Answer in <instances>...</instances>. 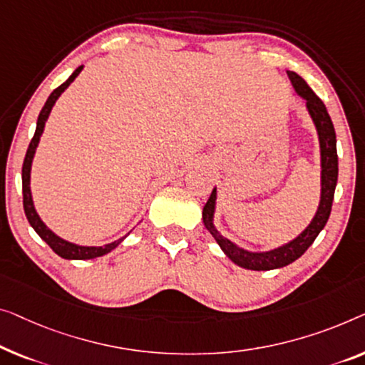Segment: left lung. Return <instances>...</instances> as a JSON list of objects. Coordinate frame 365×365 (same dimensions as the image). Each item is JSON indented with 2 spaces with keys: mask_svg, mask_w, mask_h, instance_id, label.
Here are the masks:
<instances>
[{
  "mask_svg": "<svg viewBox=\"0 0 365 365\" xmlns=\"http://www.w3.org/2000/svg\"><path fill=\"white\" fill-rule=\"evenodd\" d=\"M290 78L293 88L297 95L303 98L307 111L312 118L318 134L319 144V201L318 208L314 211V216L308 226L302 232L290 239V241L282 244L279 247L269 249V251H249L237 246L235 241L227 239L217 231L215 225L216 215V198L217 188L215 187L210 195V200L206 201L203 208V225L206 230L211 232L215 237L217 246L231 262L247 270H274L282 269L285 265L295 262L298 257H302L304 251L312 246L314 239L323 231L328 217L331 213V206L334 200V190L338 183V150H336V133L333 121H331L328 110H326L324 103L314 95V91L309 88L307 81L295 72H287Z\"/></svg>",
  "mask_w": 365,
  "mask_h": 365,
  "instance_id": "1",
  "label": "left lung"
}]
</instances>
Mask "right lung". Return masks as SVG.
Returning <instances> with one entry per match:
<instances>
[{
	"label": "right lung",
	"mask_w": 365,
	"mask_h": 365,
	"mask_svg": "<svg viewBox=\"0 0 365 365\" xmlns=\"http://www.w3.org/2000/svg\"><path fill=\"white\" fill-rule=\"evenodd\" d=\"M81 70H83V65H80L77 70H73V73L63 81V83L56 88L51 93V96L47 98L46 105L39 113V118H37V124H36V133L34 138H32L29 148H27L26 157H24V164H23V203H24V213L29 225L32 226L42 241H46L53 252L57 255H61L62 259H68V260H86V259H96L101 257L108 252H111L113 249H116L119 244H121L124 239L129 236V232L124 237H119L118 241H113L110 244H103V246H81V244L77 242H70L67 239L61 237L56 235L51 227H48L46 222L41 220V216L37 215L36 206H34V200H32V193H31V170H32V162H34V155L37 150V145L41 143L43 128H46V123L48 116H51V111L56 101L61 98L65 90L68 88L70 83L78 77Z\"/></svg>",
	"instance_id": "add662e5"
}]
</instances>
